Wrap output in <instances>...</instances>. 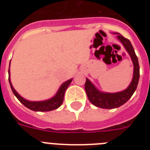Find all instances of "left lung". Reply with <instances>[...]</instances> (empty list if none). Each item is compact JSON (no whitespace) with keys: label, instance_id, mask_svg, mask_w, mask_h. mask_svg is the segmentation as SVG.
<instances>
[{"label":"left lung","instance_id":"8db88e82","mask_svg":"<svg viewBox=\"0 0 150 150\" xmlns=\"http://www.w3.org/2000/svg\"><path fill=\"white\" fill-rule=\"evenodd\" d=\"M117 38L120 40L125 50L128 51L132 59L134 64V75L133 79L129 85V86L125 90L117 93H104L97 89L92 83L86 79L85 83V89L86 91L88 100L95 106L104 109H113L126 103L131 97L133 95L135 90L137 89V84L140 77V67H139L138 59L135 54L134 50L129 40L124 38L122 35L117 34Z\"/></svg>","mask_w":150,"mask_h":150}]
</instances>
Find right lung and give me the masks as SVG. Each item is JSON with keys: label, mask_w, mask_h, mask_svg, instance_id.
Here are the masks:
<instances>
[{"label": "right lung", "mask_w": 150, "mask_h": 150, "mask_svg": "<svg viewBox=\"0 0 150 150\" xmlns=\"http://www.w3.org/2000/svg\"><path fill=\"white\" fill-rule=\"evenodd\" d=\"M9 82H10V87L13 91V94L15 95L18 100L23 104L24 106H25L27 108L31 110L34 111H40V112H46V111H51L53 110L59 108L63 103L64 100V93H65L66 89L67 87L69 86V85L71 84L72 82V79H69L67 82L64 83L61 86L60 88L59 89L58 92L56 95L52 98L50 99V100H44V101H29V100L24 99L23 98L20 96L16 92L14 88L12 86V83L10 82V68H9Z\"/></svg>", "instance_id": "right-lung-1"}]
</instances>
